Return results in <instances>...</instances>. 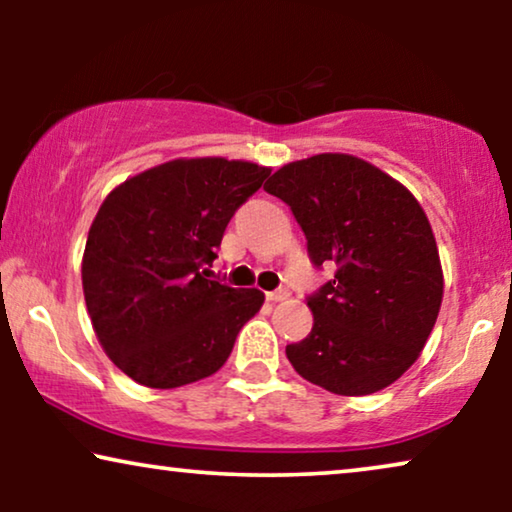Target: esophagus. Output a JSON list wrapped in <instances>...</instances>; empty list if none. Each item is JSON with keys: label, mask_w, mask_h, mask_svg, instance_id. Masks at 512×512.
Wrapping results in <instances>:
<instances>
[{"label": "esophagus", "mask_w": 512, "mask_h": 512, "mask_svg": "<svg viewBox=\"0 0 512 512\" xmlns=\"http://www.w3.org/2000/svg\"><path fill=\"white\" fill-rule=\"evenodd\" d=\"M265 298H268L270 303H282V300H289L291 298V291L289 289H277V291L265 293Z\"/></svg>", "instance_id": "obj_1"}]
</instances>
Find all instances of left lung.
<instances>
[{
	"label": "left lung",
	"instance_id": "left-lung-1",
	"mask_svg": "<svg viewBox=\"0 0 512 512\" xmlns=\"http://www.w3.org/2000/svg\"><path fill=\"white\" fill-rule=\"evenodd\" d=\"M291 207L310 261L335 277L307 298L312 331L286 356L298 375L340 396H368L417 361L438 319L436 237L408 188L366 160L319 153L263 186Z\"/></svg>",
	"mask_w": 512,
	"mask_h": 512
}]
</instances>
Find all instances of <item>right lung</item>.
I'll return each mask as SVG.
<instances>
[{"mask_svg":"<svg viewBox=\"0 0 512 512\" xmlns=\"http://www.w3.org/2000/svg\"><path fill=\"white\" fill-rule=\"evenodd\" d=\"M268 177L270 167L244 160L179 158L102 202L83 251V296L102 349L135 382L184 387L228 361L265 296L214 282L207 265Z\"/></svg>","mask_w":512,"mask_h":512,"instance_id":"obj_1","label":"right lung"}]
</instances>
